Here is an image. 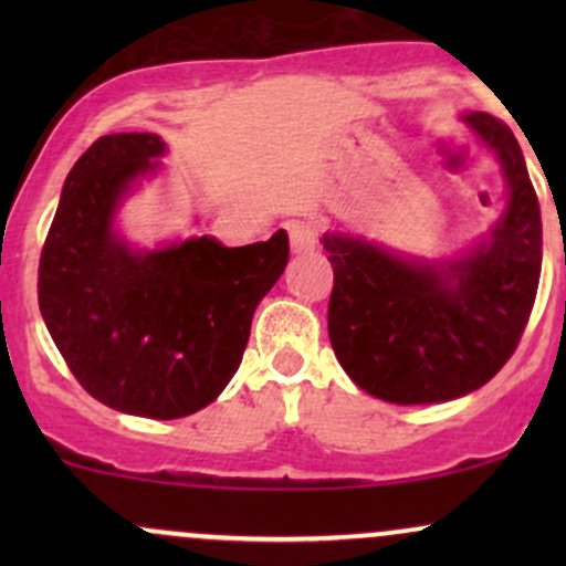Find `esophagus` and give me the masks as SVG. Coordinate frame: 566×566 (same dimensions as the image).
<instances>
[{"mask_svg":"<svg viewBox=\"0 0 566 566\" xmlns=\"http://www.w3.org/2000/svg\"><path fill=\"white\" fill-rule=\"evenodd\" d=\"M290 244H292V252H311L316 250V244H319V231H316V226L305 223V220H295V223H290Z\"/></svg>","mask_w":566,"mask_h":566,"instance_id":"34e87169","label":"esophagus"}]
</instances>
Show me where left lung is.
Segmentation results:
<instances>
[{"instance_id": "8db88e82", "label": "left lung", "mask_w": 566, "mask_h": 566, "mask_svg": "<svg viewBox=\"0 0 566 566\" xmlns=\"http://www.w3.org/2000/svg\"><path fill=\"white\" fill-rule=\"evenodd\" d=\"M495 151L509 205L490 239L447 263L399 258L348 233H324L333 263L327 327L361 391L391 405H433L482 388L516 350L535 305L543 223L524 154L505 122L465 116Z\"/></svg>"}]
</instances>
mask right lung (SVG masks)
<instances>
[{
    "mask_svg": "<svg viewBox=\"0 0 566 566\" xmlns=\"http://www.w3.org/2000/svg\"><path fill=\"white\" fill-rule=\"evenodd\" d=\"M165 143L154 133L97 138L71 167L39 258V311L93 399L175 420L218 399L239 369L258 303L282 276L287 233L223 247L199 237L140 252L114 212Z\"/></svg>",
    "mask_w": 566,
    "mask_h": 566,
    "instance_id": "obj_1",
    "label": "right lung"
}]
</instances>
